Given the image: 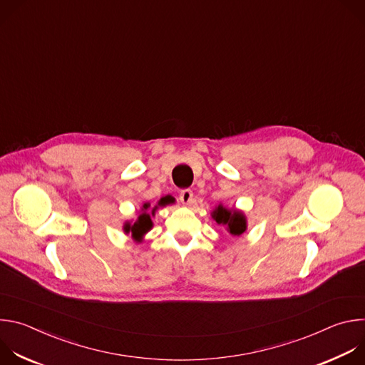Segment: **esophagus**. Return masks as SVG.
<instances>
[{
	"mask_svg": "<svg viewBox=\"0 0 365 365\" xmlns=\"http://www.w3.org/2000/svg\"><path fill=\"white\" fill-rule=\"evenodd\" d=\"M179 197L183 205H190L193 202V192L190 189H183V190H180Z\"/></svg>",
	"mask_w": 365,
	"mask_h": 365,
	"instance_id": "esophagus-1",
	"label": "esophagus"
}]
</instances>
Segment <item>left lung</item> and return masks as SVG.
Listing matches in <instances>:
<instances>
[{
	"instance_id": "obj_1",
	"label": "left lung",
	"mask_w": 365,
	"mask_h": 365,
	"mask_svg": "<svg viewBox=\"0 0 365 365\" xmlns=\"http://www.w3.org/2000/svg\"><path fill=\"white\" fill-rule=\"evenodd\" d=\"M218 225L227 228L231 235H241L247 230V220L241 211L228 210L224 205H218L211 215Z\"/></svg>"
}]
</instances>
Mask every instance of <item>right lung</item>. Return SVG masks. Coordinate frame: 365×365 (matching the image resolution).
<instances>
[{"label": "right lung", "mask_w": 365, "mask_h": 365, "mask_svg": "<svg viewBox=\"0 0 365 365\" xmlns=\"http://www.w3.org/2000/svg\"><path fill=\"white\" fill-rule=\"evenodd\" d=\"M173 202H175V197H172V196H165V197H162V199L158 202V205L151 207V211H148V210H150V203H148V202L144 203V205L141 206V212L138 214L137 220H135L133 224H131V222H125V224H124V232H125V234H130V232H131V237H133L137 242H140V241L143 240L144 234L148 232V231L153 228L151 217H154L155 211H158L160 206H166V205L173 203Z\"/></svg>", "instance_id": "right-lung-1"}]
</instances>
